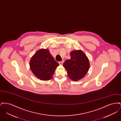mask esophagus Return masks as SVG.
<instances>
[{"label": "esophagus", "mask_w": 121, "mask_h": 121, "mask_svg": "<svg viewBox=\"0 0 121 121\" xmlns=\"http://www.w3.org/2000/svg\"><path fill=\"white\" fill-rule=\"evenodd\" d=\"M63 61H61V62H59V65H63Z\"/></svg>", "instance_id": "esophagus-1"}]
</instances>
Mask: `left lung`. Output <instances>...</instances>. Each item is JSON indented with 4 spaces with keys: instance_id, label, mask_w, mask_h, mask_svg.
<instances>
[{
    "instance_id": "obj_1",
    "label": "left lung",
    "mask_w": 121,
    "mask_h": 121,
    "mask_svg": "<svg viewBox=\"0 0 121 121\" xmlns=\"http://www.w3.org/2000/svg\"><path fill=\"white\" fill-rule=\"evenodd\" d=\"M71 59L66 60L63 67L67 71L68 76L73 80L83 78L89 69V63L86 55L80 50L70 52Z\"/></svg>"
}]
</instances>
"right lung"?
<instances>
[{
  "mask_svg": "<svg viewBox=\"0 0 121 121\" xmlns=\"http://www.w3.org/2000/svg\"><path fill=\"white\" fill-rule=\"evenodd\" d=\"M59 64L54 60L49 50L41 49L31 59L30 67L33 73L41 80H50Z\"/></svg>",
  "mask_w": 121,
  "mask_h": 121,
  "instance_id": "right-lung-1",
  "label": "right lung"
}]
</instances>
